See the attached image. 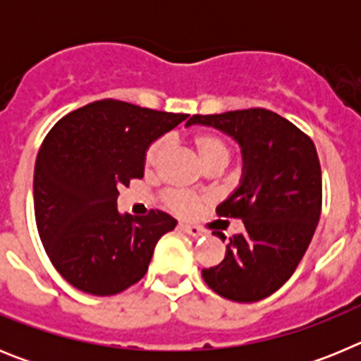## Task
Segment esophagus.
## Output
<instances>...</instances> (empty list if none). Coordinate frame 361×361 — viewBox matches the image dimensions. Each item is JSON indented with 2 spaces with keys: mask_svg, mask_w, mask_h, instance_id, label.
I'll return each mask as SVG.
<instances>
[{
  "mask_svg": "<svg viewBox=\"0 0 361 361\" xmlns=\"http://www.w3.org/2000/svg\"><path fill=\"white\" fill-rule=\"evenodd\" d=\"M180 229H183V231H186L188 235H191V237H202V235H206V231H204L202 228H199V226L180 224Z\"/></svg>",
  "mask_w": 361,
  "mask_h": 361,
  "instance_id": "obj_1",
  "label": "esophagus"
}]
</instances>
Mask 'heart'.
<instances>
[{
	"label": "heart",
	"instance_id": "1",
	"mask_svg": "<svg viewBox=\"0 0 361 361\" xmlns=\"http://www.w3.org/2000/svg\"><path fill=\"white\" fill-rule=\"evenodd\" d=\"M193 146H195L199 157L202 159V162L209 168H215V166H226L228 161L231 159L233 148L224 137H220L219 133L213 132H199L193 135ZM166 149H168V141L166 139H157L148 146L145 153V166L146 170H153L159 162L162 161V157L166 155ZM164 200V206L168 209H171L177 215H193V213L199 209L200 204L204 202V197L195 195L191 191L184 190H170L166 191L162 195Z\"/></svg>",
	"mask_w": 361,
	"mask_h": 361
}]
</instances>
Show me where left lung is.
<instances>
[{
    "mask_svg": "<svg viewBox=\"0 0 361 361\" xmlns=\"http://www.w3.org/2000/svg\"><path fill=\"white\" fill-rule=\"evenodd\" d=\"M240 142L244 178L216 208L240 219L219 266L202 269L204 282L233 302H258L291 279L305 255L322 212V168L311 137L266 108L193 116ZM224 240L220 231H213Z\"/></svg>",
    "mask_w": 361,
    "mask_h": 361,
    "instance_id": "obj_1",
    "label": "left lung"
}]
</instances>
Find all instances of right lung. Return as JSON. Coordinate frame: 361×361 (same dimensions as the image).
<instances>
[{
	"label": "right lung",
	"instance_id": "right-lung-1",
	"mask_svg": "<svg viewBox=\"0 0 361 361\" xmlns=\"http://www.w3.org/2000/svg\"><path fill=\"white\" fill-rule=\"evenodd\" d=\"M186 117L101 99L47 133L34 170L36 224L50 262L73 288L111 296L146 275L155 244L177 220L159 209L121 215L119 188L142 178L149 142Z\"/></svg>",
	"mask_w": 361,
	"mask_h": 361
}]
</instances>
